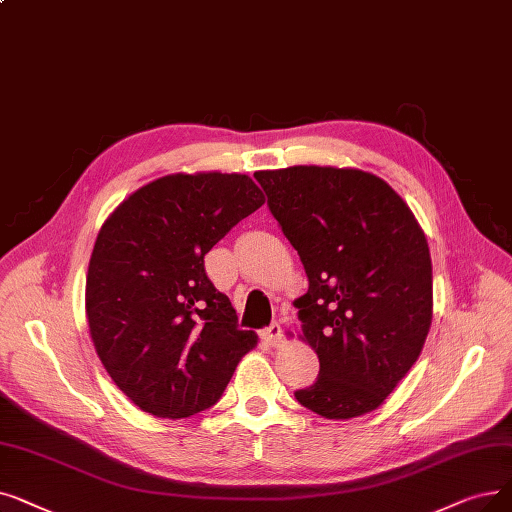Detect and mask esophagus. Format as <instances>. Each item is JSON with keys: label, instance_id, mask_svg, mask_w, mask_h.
I'll list each match as a JSON object with an SVG mask.
<instances>
[{"label": "esophagus", "instance_id": "34e87169", "mask_svg": "<svg viewBox=\"0 0 512 512\" xmlns=\"http://www.w3.org/2000/svg\"><path fill=\"white\" fill-rule=\"evenodd\" d=\"M261 339H263L265 343H270L272 347L280 345V343H282V326H280L278 322H274L272 326L261 330Z\"/></svg>", "mask_w": 512, "mask_h": 512}]
</instances>
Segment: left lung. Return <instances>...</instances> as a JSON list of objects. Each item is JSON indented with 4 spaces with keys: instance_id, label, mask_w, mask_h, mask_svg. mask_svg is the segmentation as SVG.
Here are the masks:
<instances>
[{
    "instance_id": "obj_1",
    "label": "left lung",
    "mask_w": 512,
    "mask_h": 512,
    "mask_svg": "<svg viewBox=\"0 0 512 512\" xmlns=\"http://www.w3.org/2000/svg\"><path fill=\"white\" fill-rule=\"evenodd\" d=\"M309 288L295 301L299 339L320 374L297 402L330 420L379 408L414 366L433 320L425 232L385 180L362 169L255 171Z\"/></svg>"
}]
</instances>
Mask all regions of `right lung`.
Wrapping results in <instances>:
<instances>
[{"label": "right lung", "instance_id": "1", "mask_svg": "<svg viewBox=\"0 0 512 512\" xmlns=\"http://www.w3.org/2000/svg\"><path fill=\"white\" fill-rule=\"evenodd\" d=\"M265 203L242 173H171L108 215L85 282V314L110 379L140 410L211 408L257 345L205 272V255Z\"/></svg>", "mask_w": 512, "mask_h": 512}]
</instances>
